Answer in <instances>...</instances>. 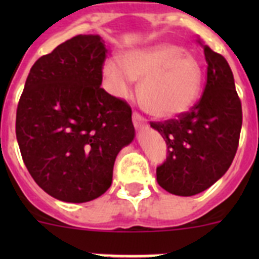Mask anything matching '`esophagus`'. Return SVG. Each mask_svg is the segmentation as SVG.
I'll list each match as a JSON object with an SVG mask.
<instances>
[{
  "label": "esophagus",
  "instance_id": "obj_1",
  "mask_svg": "<svg viewBox=\"0 0 259 259\" xmlns=\"http://www.w3.org/2000/svg\"><path fill=\"white\" fill-rule=\"evenodd\" d=\"M132 122H134L135 127L139 128V130H143V128L146 127V120L139 113H134V115H132Z\"/></svg>",
  "mask_w": 259,
  "mask_h": 259
}]
</instances>
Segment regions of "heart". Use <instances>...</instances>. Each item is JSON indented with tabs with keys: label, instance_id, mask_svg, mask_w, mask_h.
<instances>
[{
	"label": "heart",
	"instance_id": "b5f03b06",
	"mask_svg": "<svg viewBox=\"0 0 259 259\" xmlns=\"http://www.w3.org/2000/svg\"><path fill=\"white\" fill-rule=\"evenodd\" d=\"M104 72L116 96L128 92L132 80H141L139 100L155 118L187 113L202 88V68L194 57L178 45L161 42L124 53L122 62L110 58Z\"/></svg>",
	"mask_w": 259,
	"mask_h": 259
}]
</instances>
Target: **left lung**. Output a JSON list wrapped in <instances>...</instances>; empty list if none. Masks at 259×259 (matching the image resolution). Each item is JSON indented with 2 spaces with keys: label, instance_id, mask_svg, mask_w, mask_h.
Returning <instances> with one entry per match:
<instances>
[{
  "label": "left lung",
  "instance_id": "obj_1",
  "mask_svg": "<svg viewBox=\"0 0 259 259\" xmlns=\"http://www.w3.org/2000/svg\"><path fill=\"white\" fill-rule=\"evenodd\" d=\"M202 47L207 79L200 101L176 119L150 123L168 149L166 161L157 167L158 184L184 197L206 191L227 172L242 124L241 101L228 62Z\"/></svg>",
  "mask_w": 259,
  "mask_h": 259
}]
</instances>
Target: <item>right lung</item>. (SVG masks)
Instances as JSON below:
<instances>
[{
    "label": "right lung",
    "instance_id": "obj_1",
    "mask_svg": "<svg viewBox=\"0 0 259 259\" xmlns=\"http://www.w3.org/2000/svg\"><path fill=\"white\" fill-rule=\"evenodd\" d=\"M98 35H77L35 62L17 109L23 162L37 185L63 202H88L111 185L118 153L132 143V110L102 84Z\"/></svg>",
    "mask_w": 259,
    "mask_h": 259
}]
</instances>
